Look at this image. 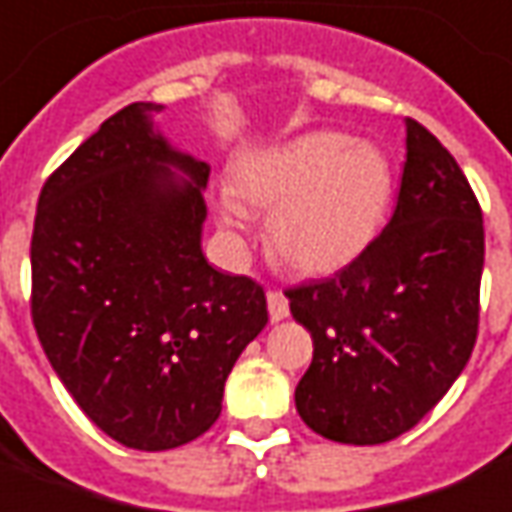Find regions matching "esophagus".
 <instances>
[{
	"label": "esophagus",
	"instance_id": "esophagus-1",
	"mask_svg": "<svg viewBox=\"0 0 512 512\" xmlns=\"http://www.w3.org/2000/svg\"><path fill=\"white\" fill-rule=\"evenodd\" d=\"M267 308H270L272 322H281L289 316V300L283 292H267Z\"/></svg>",
	"mask_w": 512,
	"mask_h": 512
}]
</instances>
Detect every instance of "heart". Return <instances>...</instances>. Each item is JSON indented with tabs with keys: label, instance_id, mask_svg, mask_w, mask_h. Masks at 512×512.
Returning <instances> with one entry per match:
<instances>
[{
	"label": "heart",
	"instance_id": "b5f03b06",
	"mask_svg": "<svg viewBox=\"0 0 512 512\" xmlns=\"http://www.w3.org/2000/svg\"><path fill=\"white\" fill-rule=\"evenodd\" d=\"M393 185V166L376 144L313 130L237 160L218 218L226 237L237 240L245 210L270 212L272 253L292 270L327 275L374 242Z\"/></svg>",
	"mask_w": 512,
	"mask_h": 512
}]
</instances>
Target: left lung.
Listing matches in <instances>:
<instances>
[{
	"mask_svg": "<svg viewBox=\"0 0 512 512\" xmlns=\"http://www.w3.org/2000/svg\"><path fill=\"white\" fill-rule=\"evenodd\" d=\"M483 256L475 190L439 138L406 119L390 223L343 270L286 289L313 338L294 390L305 425L341 445H382L420 423L475 349Z\"/></svg>",
	"mask_w": 512,
	"mask_h": 512,
	"instance_id": "1",
	"label": "left lung"
}]
</instances>
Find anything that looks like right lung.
I'll return each mask as SVG.
<instances>
[{
    "instance_id": "1",
    "label": "right lung",
    "mask_w": 512,
    "mask_h": 512,
    "mask_svg": "<svg viewBox=\"0 0 512 512\" xmlns=\"http://www.w3.org/2000/svg\"><path fill=\"white\" fill-rule=\"evenodd\" d=\"M160 108L108 117L46 179L32 231L48 363L103 434L149 453L210 431L226 376L267 324L259 283L201 253L210 166L155 133Z\"/></svg>"
}]
</instances>
